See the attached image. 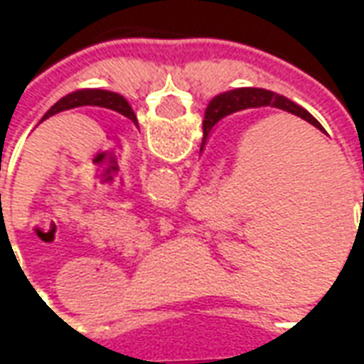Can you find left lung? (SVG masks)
Here are the masks:
<instances>
[{
	"label": "left lung",
	"instance_id": "1",
	"mask_svg": "<svg viewBox=\"0 0 364 364\" xmlns=\"http://www.w3.org/2000/svg\"><path fill=\"white\" fill-rule=\"evenodd\" d=\"M103 107V109H111V111L120 112L122 117H127L134 122L138 127V120H136V114L132 111V107L128 105V101L119 93H112V91L105 90H77L74 93H68L66 97H62L60 101L52 105L48 111L44 112V117L41 119V122L46 119L54 117L56 112L68 111V109H75V107Z\"/></svg>",
	"mask_w": 364,
	"mask_h": 364
}]
</instances>
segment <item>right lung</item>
<instances>
[{"label":"right lung","instance_id":"obj_1","mask_svg":"<svg viewBox=\"0 0 364 364\" xmlns=\"http://www.w3.org/2000/svg\"><path fill=\"white\" fill-rule=\"evenodd\" d=\"M259 107H274L281 109L290 114H296L300 119H304L306 122H310L312 127H316L321 132H326L318 120L314 119L310 112L302 109L300 105L294 101H290L284 95L273 93L269 90H261V87H240V90L226 91L216 95L208 103L205 111V120H203V144H200V151L205 150V144L208 140V136L213 132V128L220 122L222 119H226L228 114H234L237 111H245V109H259Z\"/></svg>","mask_w":364,"mask_h":364}]
</instances>
